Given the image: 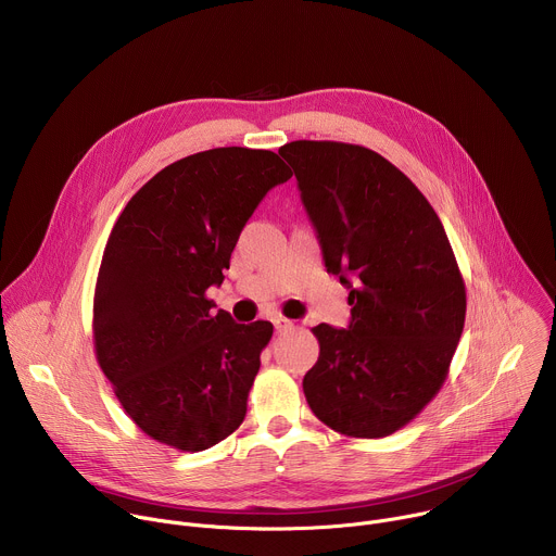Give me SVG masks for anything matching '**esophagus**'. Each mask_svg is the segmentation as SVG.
I'll use <instances>...</instances> for the list:
<instances>
[{
  "label": "esophagus",
  "mask_w": 556,
  "mask_h": 556,
  "mask_svg": "<svg viewBox=\"0 0 556 556\" xmlns=\"http://www.w3.org/2000/svg\"><path fill=\"white\" fill-rule=\"evenodd\" d=\"M292 328H294L292 321L281 319V316H279V319H275V332H277V334H286V332H290Z\"/></svg>",
  "instance_id": "esophagus-1"
}]
</instances>
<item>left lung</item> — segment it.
<instances>
[{"label": "left lung", "instance_id": "obj_1", "mask_svg": "<svg viewBox=\"0 0 556 556\" xmlns=\"http://www.w3.org/2000/svg\"><path fill=\"white\" fill-rule=\"evenodd\" d=\"M279 153L352 305L348 330L312 328L321 352L303 376L305 401L343 435H391L440 391L464 330L448 237L418 187L367 147L294 140Z\"/></svg>", "mask_w": 556, "mask_h": 556}]
</instances>
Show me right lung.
Instances as JSON below:
<instances>
[{
    "label": "right lung",
    "instance_id": "1",
    "mask_svg": "<svg viewBox=\"0 0 556 556\" xmlns=\"http://www.w3.org/2000/svg\"><path fill=\"white\" fill-rule=\"evenodd\" d=\"M266 149L217 147L157 172L123 208L94 292L97 361L153 440L204 451L244 422L273 324H235L206 296L249 217L290 180Z\"/></svg>",
    "mask_w": 556,
    "mask_h": 556
}]
</instances>
